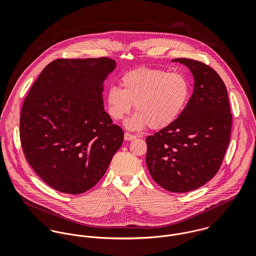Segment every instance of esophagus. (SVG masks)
Returning a JSON list of instances; mask_svg holds the SVG:
<instances>
[{
	"label": "esophagus",
	"mask_w": 256,
	"mask_h": 256,
	"mask_svg": "<svg viewBox=\"0 0 256 256\" xmlns=\"http://www.w3.org/2000/svg\"><path fill=\"white\" fill-rule=\"evenodd\" d=\"M135 138H136L135 135H132V134H130V133H128V132H126V133L124 134V139H125L126 141H132V140H134Z\"/></svg>",
	"instance_id": "1"
}]
</instances>
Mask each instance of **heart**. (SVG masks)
Instances as JSON below:
<instances>
[{"label":"heart","instance_id":"obj_1","mask_svg":"<svg viewBox=\"0 0 256 256\" xmlns=\"http://www.w3.org/2000/svg\"><path fill=\"white\" fill-rule=\"evenodd\" d=\"M122 88L111 86L106 94L108 112L113 120H120L133 106L137 111L125 125L140 130L146 125L152 130L170 125L182 112L190 94L187 78L180 73L137 68L120 78Z\"/></svg>","mask_w":256,"mask_h":256}]
</instances>
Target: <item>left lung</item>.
<instances>
[{"label": "left lung", "instance_id": "obj_1", "mask_svg": "<svg viewBox=\"0 0 256 256\" xmlns=\"http://www.w3.org/2000/svg\"><path fill=\"white\" fill-rule=\"evenodd\" d=\"M194 76L193 94L180 115L146 138V162L164 189L183 193L203 186L219 172L230 143L232 113L218 73L196 60L178 58Z\"/></svg>", "mask_w": 256, "mask_h": 256}]
</instances>
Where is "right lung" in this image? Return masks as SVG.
Wrapping results in <instances>:
<instances>
[{
    "label": "right lung",
    "instance_id": "obj_1",
    "mask_svg": "<svg viewBox=\"0 0 256 256\" xmlns=\"http://www.w3.org/2000/svg\"><path fill=\"white\" fill-rule=\"evenodd\" d=\"M116 67L108 57L57 59L26 96L20 137L26 160L53 189L80 194L104 176L124 132L104 108V82Z\"/></svg>",
    "mask_w": 256,
    "mask_h": 256
}]
</instances>
